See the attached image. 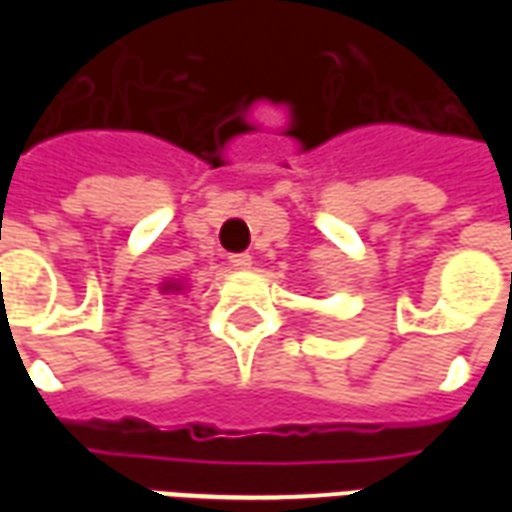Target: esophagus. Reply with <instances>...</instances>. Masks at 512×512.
<instances>
[{"label": "esophagus", "instance_id": "esophagus-1", "mask_svg": "<svg viewBox=\"0 0 512 512\" xmlns=\"http://www.w3.org/2000/svg\"><path fill=\"white\" fill-rule=\"evenodd\" d=\"M227 263H230L233 268H238V271H244V268L252 266V257H249V255H230V257H227Z\"/></svg>", "mask_w": 512, "mask_h": 512}]
</instances>
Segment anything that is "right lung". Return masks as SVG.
I'll use <instances>...</instances> for the list:
<instances>
[{
  "mask_svg": "<svg viewBox=\"0 0 512 512\" xmlns=\"http://www.w3.org/2000/svg\"><path fill=\"white\" fill-rule=\"evenodd\" d=\"M186 288H189V285H186L183 279H164V282L158 285L161 293H175V296H178V293H186Z\"/></svg>",
  "mask_w": 512,
  "mask_h": 512,
  "instance_id": "right-lung-1",
  "label": "right lung"
}]
</instances>
